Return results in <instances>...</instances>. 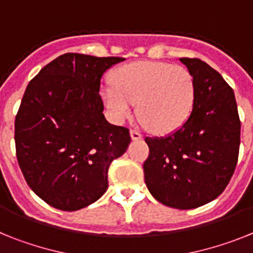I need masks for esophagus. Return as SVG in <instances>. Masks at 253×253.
I'll use <instances>...</instances> for the list:
<instances>
[{
  "label": "esophagus",
  "instance_id": "esophagus-1",
  "mask_svg": "<svg viewBox=\"0 0 253 253\" xmlns=\"http://www.w3.org/2000/svg\"><path fill=\"white\" fill-rule=\"evenodd\" d=\"M130 137H131V139H133V140H139V139H142L143 135L139 133V131L135 130V129H131V130H130Z\"/></svg>",
  "mask_w": 253,
  "mask_h": 253
}]
</instances>
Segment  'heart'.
Masks as SVG:
<instances>
[{
  "label": "heart",
  "instance_id": "b5f03b06",
  "mask_svg": "<svg viewBox=\"0 0 253 253\" xmlns=\"http://www.w3.org/2000/svg\"><path fill=\"white\" fill-rule=\"evenodd\" d=\"M116 122L128 120L137 102L138 118L152 131L167 133L184 124L193 111L195 80L182 66L134 62L115 69L101 92Z\"/></svg>",
  "mask_w": 253,
  "mask_h": 253
}]
</instances>
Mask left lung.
<instances>
[{"mask_svg": "<svg viewBox=\"0 0 253 253\" xmlns=\"http://www.w3.org/2000/svg\"><path fill=\"white\" fill-rule=\"evenodd\" d=\"M195 80L193 111L166 137L146 138L144 181L156 200L194 209L224 191L238 161L241 122L232 87L198 58H180Z\"/></svg>", "mask_w": 253, "mask_h": 253, "instance_id": "8db88e82", "label": "left lung"}]
</instances>
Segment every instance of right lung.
<instances>
[{"label":"right lung","instance_id":"obj_1","mask_svg":"<svg viewBox=\"0 0 253 253\" xmlns=\"http://www.w3.org/2000/svg\"><path fill=\"white\" fill-rule=\"evenodd\" d=\"M119 57L66 53L26 87L15 119L19 166L46 204L75 211L107 190V169L130 143L129 129L105 119L100 81Z\"/></svg>","mask_w":253,"mask_h":253}]
</instances>
